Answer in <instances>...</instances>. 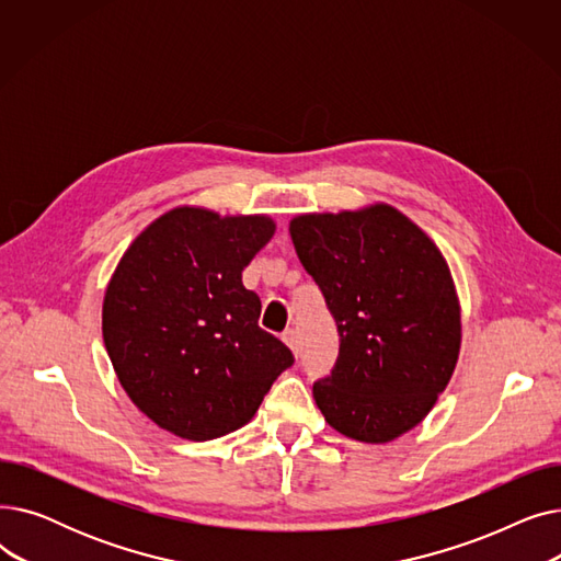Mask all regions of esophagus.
<instances>
[{"instance_id": "esophagus-1", "label": "esophagus", "mask_w": 561, "mask_h": 561, "mask_svg": "<svg viewBox=\"0 0 561 561\" xmlns=\"http://www.w3.org/2000/svg\"><path fill=\"white\" fill-rule=\"evenodd\" d=\"M282 341H284L293 352H300V334H298V330H286V332L282 334Z\"/></svg>"}]
</instances>
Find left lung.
Instances as JSON below:
<instances>
[{
  "instance_id": "obj_1",
  "label": "left lung",
  "mask_w": 561,
  "mask_h": 561,
  "mask_svg": "<svg viewBox=\"0 0 561 561\" xmlns=\"http://www.w3.org/2000/svg\"><path fill=\"white\" fill-rule=\"evenodd\" d=\"M290 239L336 320L339 357L313 398L341 434L387 444L416 427L453 377L461 320L446 259L393 206L309 214Z\"/></svg>"
}]
</instances>
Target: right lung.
Wrapping results in <instances>:
<instances>
[{"instance_id":"1","label":"right lung","mask_w":561,"mask_h":561,"mask_svg":"<svg viewBox=\"0 0 561 561\" xmlns=\"http://www.w3.org/2000/svg\"><path fill=\"white\" fill-rule=\"evenodd\" d=\"M265 216L220 218L180 206L129 245L102 311L123 389L159 427L211 440L243 427L293 352L259 328L243 268L273 239Z\"/></svg>"}]
</instances>
